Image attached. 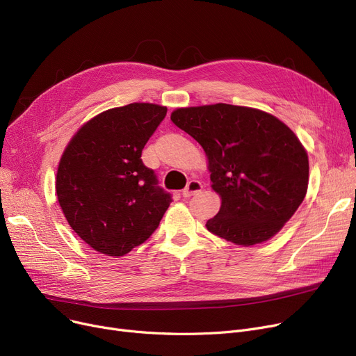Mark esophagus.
Instances as JSON below:
<instances>
[{"mask_svg":"<svg viewBox=\"0 0 356 356\" xmlns=\"http://www.w3.org/2000/svg\"><path fill=\"white\" fill-rule=\"evenodd\" d=\"M202 189H203V184L199 180H191L188 183V186L183 189L181 195H183V197H191V196L199 193Z\"/></svg>","mask_w":356,"mask_h":356,"instance_id":"1","label":"esophagus"}]
</instances>
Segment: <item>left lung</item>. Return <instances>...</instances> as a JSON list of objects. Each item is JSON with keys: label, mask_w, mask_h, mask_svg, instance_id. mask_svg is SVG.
Masks as SVG:
<instances>
[{"label": "left lung", "mask_w": 356, "mask_h": 356, "mask_svg": "<svg viewBox=\"0 0 356 356\" xmlns=\"http://www.w3.org/2000/svg\"><path fill=\"white\" fill-rule=\"evenodd\" d=\"M172 121L208 157L220 209L207 228L236 245L273 238L300 207L309 184V157L284 124L261 109L215 104L177 108Z\"/></svg>", "instance_id": "1"}]
</instances>
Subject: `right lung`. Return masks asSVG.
I'll use <instances>...</instances> for the list:
<instances>
[{"label":"right lung","mask_w":356,"mask_h":356,"mask_svg":"<svg viewBox=\"0 0 356 356\" xmlns=\"http://www.w3.org/2000/svg\"><path fill=\"white\" fill-rule=\"evenodd\" d=\"M167 114L134 102L101 112L66 145L56 195L70 228L89 247L122 257L152 235L172 203L141 153Z\"/></svg>","instance_id":"right-lung-1"}]
</instances>
